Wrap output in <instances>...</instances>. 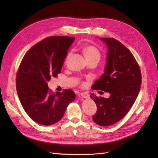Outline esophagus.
<instances>
[{
  "label": "esophagus",
  "mask_w": 158,
  "mask_h": 158,
  "mask_svg": "<svg viewBox=\"0 0 158 158\" xmlns=\"http://www.w3.org/2000/svg\"><path fill=\"white\" fill-rule=\"evenodd\" d=\"M81 97H82L83 98H89V94L86 92H82L80 94Z\"/></svg>",
  "instance_id": "1"
}]
</instances>
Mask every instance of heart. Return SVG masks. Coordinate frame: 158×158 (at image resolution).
<instances>
[{
    "label": "heart",
    "instance_id": "heart-1",
    "mask_svg": "<svg viewBox=\"0 0 158 158\" xmlns=\"http://www.w3.org/2000/svg\"><path fill=\"white\" fill-rule=\"evenodd\" d=\"M84 52L85 56V58L87 59L88 60H99L100 59V57H101V54H100L99 51L92 45H88L84 47ZM72 55V52H69V53L66 56L65 59V64H67L69 60L70 59V56Z\"/></svg>",
    "mask_w": 158,
    "mask_h": 158
}]
</instances>
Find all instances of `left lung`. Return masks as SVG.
Segmentation results:
<instances>
[{
  "label": "left lung",
  "mask_w": 158,
  "mask_h": 158,
  "mask_svg": "<svg viewBox=\"0 0 158 158\" xmlns=\"http://www.w3.org/2000/svg\"><path fill=\"white\" fill-rule=\"evenodd\" d=\"M100 40L107 46V64L93 89L109 92L110 97H97L94 94L90 97L97 106L93 121L107 127L121 120L130 111L140 92L142 74L135 56L120 41L110 37Z\"/></svg>",
  "instance_id": "obj_1"
}]
</instances>
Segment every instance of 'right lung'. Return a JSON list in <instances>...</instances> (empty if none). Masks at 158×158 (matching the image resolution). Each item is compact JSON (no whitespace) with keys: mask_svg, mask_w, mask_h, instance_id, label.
I'll return each instance as SVG.
<instances>
[{"mask_svg":"<svg viewBox=\"0 0 158 158\" xmlns=\"http://www.w3.org/2000/svg\"><path fill=\"white\" fill-rule=\"evenodd\" d=\"M74 37L51 36L37 43L21 61L16 78L22 106L29 117L41 125H51L63 118L68 105L75 99L72 89L52 93L47 82L56 77Z\"/></svg>","mask_w":158,"mask_h":158,"instance_id":"right-lung-1","label":"right lung"}]
</instances>
